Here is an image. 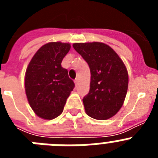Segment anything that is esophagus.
<instances>
[{
  "mask_svg": "<svg viewBox=\"0 0 158 158\" xmlns=\"http://www.w3.org/2000/svg\"><path fill=\"white\" fill-rule=\"evenodd\" d=\"M78 82H79V80H78L77 78V79H75V81H74V83H75V85H78Z\"/></svg>",
  "mask_w": 158,
  "mask_h": 158,
  "instance_id": "obj_1",
  "label": "esophagus"
}]
</instances>
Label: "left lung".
Segmentation results:
<instances>
[{
    "label": "left lung",
    "mask_w": 158,
    "mask_h": 158,
    "mask_svg": "<svg viewBox=\"0 0 158 158\" xmlns=\"http://www.w3.org/2000/svg\"><path fill=\"white\" fill-rule=\"evenodd\" d=\"M90 69V89L83 98L88 115L108 119L119 111L127 93L128 73L115 51L103 43H73Z\"/></svg>",
    "instance_id": "1"
}]
</instances>
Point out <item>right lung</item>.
<instances>
[{
    "mask_svg": "<svg viewBox=\"0 0 158 158\" xmlns=\"http://www.w3.org/2000/svg\"><path fill=\"white\" fill-rule=\"evenodd\" d=\"M69 43H48L38 50L25 73V92L31 107L39 117L53 119L63 111L74 82L62 66Z\"/></svg>",
    "mask_w": 158,
    "mask_h": 158,
    "instance_id": "obj_1",
    "label": "right lung"
}]
</instances>
